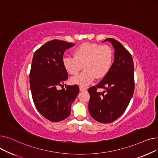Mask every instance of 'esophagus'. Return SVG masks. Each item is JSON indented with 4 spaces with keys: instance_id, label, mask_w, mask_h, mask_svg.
<instances>
[{
    "instance_id": "esophagus-1",
    "label": "esophagus",
    "mask_w": 158,
    "mask_h": 158,
    "mask_svg": "<svg viewBox=\"0 0 158 158\" xmlns=\"http://www.w3.org/2000/svg\"><path fill=\"white\" fill-rule=\"evenodd\" d=\"M87 89L86 88H84V87H82V86H80L79 87V90L81 91V92H84V91H86Z\"/></svg>"
}]
</instances>
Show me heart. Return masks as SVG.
<instances>
[{
  "mask_svg": "<svg viewBox=\"0 0 158 158\" xmlns=\"http://www.w3.org/2000/svg\"><path fill=\"white\" fill-rule=\"evenodd\" d=\"M74 57H64L62 63L64 70L70 75H76L82 69L85 70L70 79L71 83L81 86L89 85L97 77L101 79L110 70L113 62L112 48L106 45L82 44L73 51Z\"/></svg>",
  "mask_w": 158,
  "mask_h": 158,
  "instance_id": "heart-1",
  "label": "heart"
}]
</instances>
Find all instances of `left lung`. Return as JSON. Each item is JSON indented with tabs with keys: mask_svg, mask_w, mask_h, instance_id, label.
Here are the masks:
<instances>
[{
	"mask_svg": "<svg viewBox=\"0 0 158 158\" xmlns=\"http://www.w3.org/2000/svg\"><path fill=\"white\" fill-rule=\"evenodd\" d=\"M114 49V61L106 76L96 86L88 89L90 98V115L101 123H111L126 111L135 90L134 63L131 54L118 41L107 38ZM97 88L106 89V93H97Z\"/></svg>",
	"mask_w": 158,
	"mask_h": 158,
	"instance_id": "8db88e82",
	"label": "left lung"
}]
</instances>
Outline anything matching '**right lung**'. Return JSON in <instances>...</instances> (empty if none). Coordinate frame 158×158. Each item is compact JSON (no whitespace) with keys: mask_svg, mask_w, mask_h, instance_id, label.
<instances>
[{"mask_svg":"<svg viewBox=\"0 0 158 158\" xmlns=\"http://www.w3.org/2000/svg\"><path fill=\"white\" fill-rule=\"evenodd\" d=\"M75 45L64 41H49L35 52L29 74L33 102L39 113L51 122L68 118L71 105L79 92L77 85H65L68 73L63 65L64 51Z\"/></svg>","mask_w":158,"mask_h":158,"instance_id":"obj_1","label":"right lung"}]
</instances>
